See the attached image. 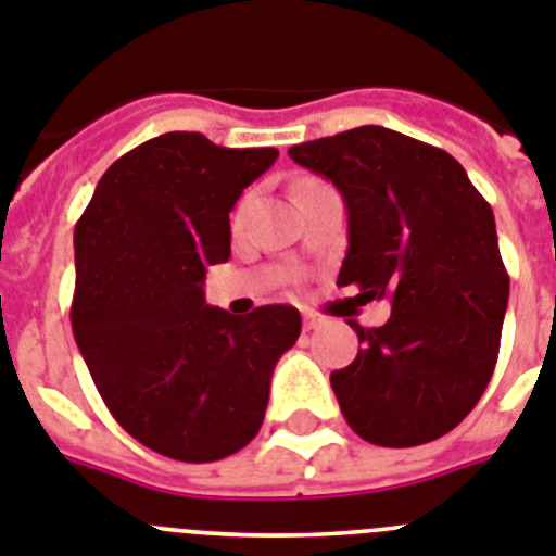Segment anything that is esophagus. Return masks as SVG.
<instances>
[{
	"instance_id": "esophagus-1",
	"label": "esophagus",
	"mask_w": 556,
	"mask_h": 556,
	"mask_svg": "<svg viewBox=\"0 0 556 556\" xmlns=\"http://www.w3.org/2000/svg\"><path fill=\"white\" fill-rule=\"evenodd\" d=\"M325 325H327V318L321 316V313H313V311L305 313V330H307V332L321 330V327H325Z\"/></svg>"
}]
</instances>
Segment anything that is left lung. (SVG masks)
<instances>
[{
  "label": "left lung",
  "mask_w": 556,
  "mask_h": 556,
  "mask_svg": "<svg viewBox=\"0 0 556 556\" xmlns=\"http://www.w3.org/2000/svg\"><path fill=\"white\" fill-rule=\"evenodd\" d=\"M288 156L330 178L350 215L338 285L389 299L383 327H350L364 346L330 375L361 439L414 447L453 431L498 361L509 277L495 218L465 167L383 125L293 144Z\"/></svg>",
  "instance_id": "left-lung-1"
}]
</instances>
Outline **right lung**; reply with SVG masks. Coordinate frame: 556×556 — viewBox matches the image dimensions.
I'll return each mask as SVG.
<instances>
[{
	"mask_svg": "<svg viewBox=\"0 0 556 556\" xmlns=\"http://www.w3.org/2000/svg\"><path fill=\"white\" fill-rule=\"evenodd\" d=\"M277 156L162 134L111 164L75 226L77 350L114 419L167 458L249 445L302 330L291 305L231 316L204 299L206 268L231 254L229 212Z\"/></svg>",
	"mask_w": 556,
	"mask_h": 556,
	"instance_id": "add662e5",
	"label": "right lung"
}]
</instances>
